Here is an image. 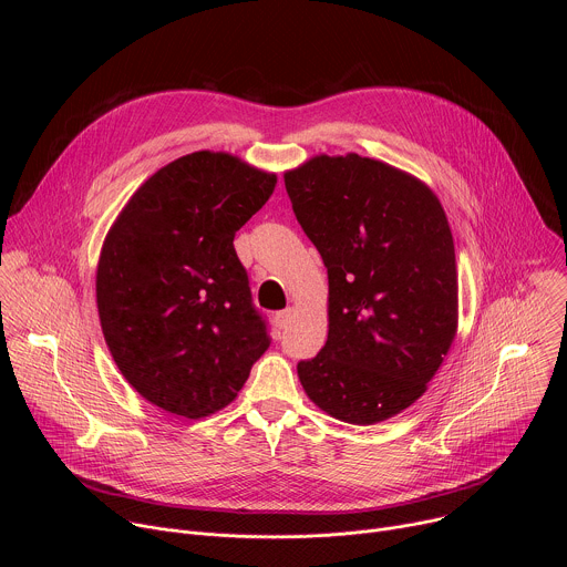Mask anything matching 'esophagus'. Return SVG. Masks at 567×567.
<instances>
[{"label":"esophagus","instance_id":"obj_1","mask_svg":"<svg viewBox=\"0 0 567 567\" xmlns=\"http://www.w3.org/2000/svg\"><path fill=\"white\" fill-rule=\"evenodd\" d=\"M291 316H293V309H291V307H287V309H282V311H278V313H276V326H278L280 330H285V328L289 326Z\"/></svg>","mask_w":567,"mask_h":567}]
</instances>
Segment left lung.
I'll list each match as a JSON object with an SVG mask.
<instances>
[{
  "label": "left lung",
  "instance_id": "left-lung-1",
  "mask_svg": "<svg viewBox=\"0 0 567 567\" xmlns=\"http://www.w3.org/2000/svg\"><path fill=\"white\" fill-rule=\"evenodd\" d=\"M285 188L330 278V334L298 363L300 383L341 422H383L422 396L455 337L444 208L415 177L359 154H320Z\"/></svg>",
  "mask_w": 567,
  "mask_h": 567
}]
</instances>
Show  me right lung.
I'll return each mask as SVG.
<instances>
[{"instance_id": "add662e5", "label": "right lung", "mask_w": 567, "mask_h": 567, "mask_svg": "<svg viewBox=\"0 0 567 567\" xmlns=\"http://www.w3.org/2000/svg\"><path fill=\"white\" fill-rule=\"evenodd\" d=\"M276 175L224 152L154 173L105 237L96 300L127 383L188 420L235 399L271 346L233 239L271 197Z\"/></svg>"}]
</instances>
